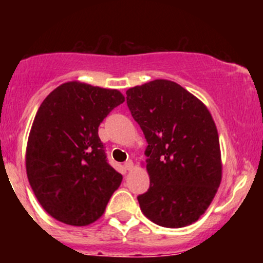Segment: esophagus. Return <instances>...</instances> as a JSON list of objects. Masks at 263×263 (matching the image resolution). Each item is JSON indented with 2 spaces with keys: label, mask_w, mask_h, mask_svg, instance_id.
Masks as SVG:
<instances>
[{
  "label": "esophagus",
  "mask_w": 263,
  "mask_h": 263,
  "mask_svg": "<svg viewBox=\"0 0 263 263\" xmlns=\"http://www.w3.org/2000/svg\"><path fill=\"white\" fill-rule=\"evenodd\" d=\"M125 168L127 171H131L132 168H134V162L132 161H127V162H125Z\"/></svg>",
  "instance_id": "obj_1"
}]
</instances>
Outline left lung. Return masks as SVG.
<instances>
[{
    "instance_id": "1",
    "label": "left lung",
    "mask_w": 263,
    "mask_h": 263,
    "mask_svg": "<svg viewBox=\"0 0 263 263\" xmlns=\"http://www.w3.org/2000/svg\"><path fill=\"white\" fill-rule=\"evenodd\" d=\"M146 138L149 189L142 213L163 228H184L209 208L221 182L215 122L206 106L179 84L157 79L126 91Z\"/></svg>"
}]
</instances>
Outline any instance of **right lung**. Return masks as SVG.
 <instances>
[{
	"mask_svg": "<svg viewBox=\"0 0 263 263\" xmlns=\"http://www.w3.org/2000/svg\"><path fill=\"white\" fill-rule=\"evenodd\" d=\"M123 101L119 90L69 81L39 106L27 143V177L39 204L58 221H96L121 184L98 132Z\"/></svg>",
	"mask_w": 263,
	"mask_h": 263,
	"instance_id": "1",
	"label": "right lung"
}]
</instances>
